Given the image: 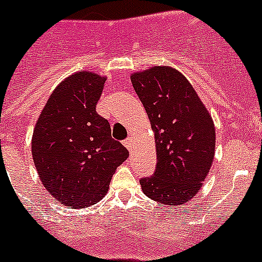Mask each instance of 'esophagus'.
<instances>
[{
	"mask_svg": "<svg viewBox=\"0 0 262 262\" xmlns=\"http://www.w3.org/2000/svg\"><path fill=\"white\" fill-rule=\"evenodd\" d=\"M124 145L125 147L129 150V151H132V149H133V144H132V140L130 138H128V140H125L124 141Z\"/></svg>",
	"mask_w": 262,
	"mask_h": 262,
	"instance_id": "obj_1",
	"label": "esophagus"
}]
</instances>
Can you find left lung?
<instances>
[{
    "instance_id": "1",
    "label": "left lung",
    "mask_w": 262,
    "mask_h": 262,
    "mask_svg": "<svg viewBox=\"0 0 262 262\" xmlns=\"http://www.w3.org/2000/svg\"><path fill=\"white\" fill-rule=\"evenodd\" d=\"M156 136L157 167L140 179L146 196L162 206H179L196 195L215 154L210 113L181 72L153 67L132 75Z\"/></svg>"
}]
</instances>
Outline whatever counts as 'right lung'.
I'll return each mask as SVG.
<instances>
[{
  "label": "right lung",
  "mask_w": 262,
  "mask_h": 262,
  "mask_svg": "<svg viewBox=\"0 0 262 262\" xmlns=\"http://www.w3.org/2000/svg\"><path fill=\"white\" fill-rule=\"evenodd\" d=\"M105 77L81 71L59 84L33 134V158L42 183L64 206H92L103 199L117 166L129 157L111 136L96 104Z\"/></svg>",
  "instance_id": "add662e5"
}]
</instances>
